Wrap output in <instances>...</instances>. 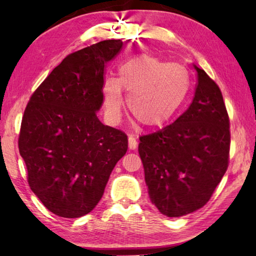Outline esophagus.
I'll return each mask as SVG.
<instances>
[{
  "mask_svg": "<svg viewBox=\"0 0 256 256\" xmlns=\"http://www.w3.org/2000/svg\"><path fill=\"white\" fill-rule=\"evenodd\" d=\"M128 148L130 150H135L138 148V140L133 135H130L128 136Z\"/></svg>",
  "mask_w": 256,
  "mask_h": 256,
  "instance_id": "34e87169",
  "label": "esophagus"
}]
</instances>
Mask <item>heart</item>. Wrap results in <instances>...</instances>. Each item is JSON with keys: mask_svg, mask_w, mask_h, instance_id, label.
Returning <instances> with one entry per match:
<instances>
[{"mask_svg": "<svg viewBox=\"0 0 256 256\" xmlns=\"http://www.w3.org/2000/svg\"><path fill=\"white\" fill-rule=\"evenodd\" d=\"M190 88V74L182 64L150 55H138L118 67V77L103 82L108 116L118 121L123 106V89L128 106L138 122L150 128L164 126L184 104Z\"/></svg>", "mask_w": 256, "mask_h": 256, "instance_id": "1", "label": "heart"}]
</instances>
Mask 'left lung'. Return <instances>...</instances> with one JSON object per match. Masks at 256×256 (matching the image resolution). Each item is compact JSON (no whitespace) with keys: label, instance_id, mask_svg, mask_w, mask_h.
Listing matches in <instances>:
<instances>
[{"label":"left lung","instance_id":"left-lung-1","mask_svg":"<svg viewBox=\"0 0 256 256\" xmlns=\"http://www.w3.org/2000/svg\"><path fill=\"white\" fill-rule=\"evenodd\" d=\"M194 67L198 82L187 111L140 136L138 145L150 201L174 218L202 208L229 166L230 120L224 96L204 70Z\"/></svg>","mask_w":256,"mask_h":256}]
</instances>
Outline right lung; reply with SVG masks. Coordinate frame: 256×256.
Returning a JSON list of instances; mask_svg holds the SVG:
<instances>
[{"instance_id":"add662e5","label":"right lung","mask_w":256,"mask_h":256,"mask_svg":"<svg viewBox=\"0 0 256 256\" xmlns=\"http://www.w3.org/2000/svg\"><path fill=\"white\" fill-rule=\"evenodd\" d=\"M120 40L70 54L32 94L22 118L18 150L27 182L42 204L62 218L88 214L128 150L124 132L96 116L106 62Z\"/></svg>"}]
</instances>
